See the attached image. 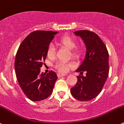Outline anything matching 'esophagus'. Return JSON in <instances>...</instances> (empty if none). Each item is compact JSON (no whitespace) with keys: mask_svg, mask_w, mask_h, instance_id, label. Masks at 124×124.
<instances>
[{"mask_svg":"<svg viewBox=\"0 0 124 124\" xmlns=\"http://www.w3.org/2000/svg\"><path fill=\"white\" fill-rule=\"evenodd\" d=\"M66 75L64 74V73H57V77H64Z\"/></svg>","mask_w":124,"mask_h":124,"instance_id":"34e87169","label":"esophagus"}]
</instances>
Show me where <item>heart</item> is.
<instances>
[{
	"label": "heart",
	"instance_id": "heart-1",
	"mask_svg": "<svg viewBox=\"0 0 124 124\" xmlns=\"http://www.w3.org/2000/svg\"><path fill=\"white\" fill-rule=\"evenodd\" d=\"M58 44L62 46L65 47L68 49L70 50V54L72 57L78 58L80 57L81 53V50L79 47H77V42L73 38L69 36H64L58 41ZM47 56L49 59H52L55 57V49L52 44H49L47 47L46 51ZM73 65L71 63L59 61L54 65V67L59 72L65 73L67 72L69 69L72 67Z\"/></svg>",
	"mask_w": 124,
	"mask_h": 124
}]
</instances>
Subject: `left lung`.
I'll return each instance as SVG.
<instances>
[{"instance_id":"left-lung-1","label":"left lung","mask_w":124,"mask_h":124,"mask_svg":"<svg viewBox=\"0 0 124 124\" xmlns=\"http://www.w3.org/2000/svg\"><path fill=\"white\" fill-rule=\"evenodd\" d=\"M80 36L86 47L85 58L77 72L86 76H77V83L70 93L79 101H90L102 90L109 75V54L106 46L95 33L88 30L74 32Z\"/></svg>"}]
</instances>
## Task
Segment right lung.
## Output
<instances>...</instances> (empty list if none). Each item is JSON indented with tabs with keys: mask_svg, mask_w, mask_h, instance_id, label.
Listing matches in <instances>:
<instances>
[{
	"mask_svg": "<svg viewBox=\"0 0 124 124\" xmlns=\"http://www.w3.org/2000/svg\"><path fill=\"white\" fill-rule=\"evenodd\" d=\"M57 33L34 31L22 41L16 52V78L24 94L33 101L44 100L49 96L57 79L53 71L46 74L40 70L46 58L47 47Z\"/></svg>",
	"mask_w": 124,
	"mask_h": 124,
	"instance_id": "1",
	"label": "right lung"
}]
</instances>
